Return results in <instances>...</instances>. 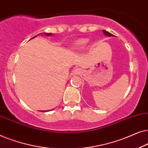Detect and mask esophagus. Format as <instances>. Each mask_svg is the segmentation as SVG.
Masks as SVG:
<instances>
[{
	"mask_svg": "<svg viewBox=\"0 0 148 148\" xmlns=\"http://www.w3.org/2000/svg\"><path fill=\"white\" fill-rule=\"evenodd\" d=\"M73 75H80L82 73V69H79V68H77L73 70Z\"/></svg>",
	"mask_w": 148,
	"mask_h": 148,
	"instance_id": "1",
	"label": "esophagus"
}]
</instances>
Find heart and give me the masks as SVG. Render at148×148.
Masks as SVG:
<instances>
[{"label":"heart","mask_w":148,"mask_h":148,"mask_svg":"<svg viewBox=\"0 0 148 148\" xmlns=\"http://www.w3.org/2000/svg\"><path fill=\"white\" fill-rule=\"evenodd\" d=\"M88 40L86 39H82L79 40L76 42L75 44V47L77 48H79V49H81V48H84L86 46L87 44H88Z\"/></svg>","instance_id":"1"}]
</instances>
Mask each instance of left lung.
<instances>
[{"mask_svg":"<svg viewBox=\"0 0 148 148\" xmlns=\"http://www.w3.org/2000/svg\"><path fill=\"white\" fill-rule=\"evenodd\" d=\"M103 32H104V35H106V36H114V35H112V34H110V32H106V30H103Z\"/></svg>","mask_w":148,"mask_h":148,"instance_id":"1","label":"left lung"}]
</instances>
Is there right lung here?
Here are the masks:
<instances>
[{"mask_svg":"<svg viewBox=\"0 0 148 148\" xmlns=\"http://www.w3.org/2000/svg\"><path fill=\"white\" fill-rule=\"evenodd\" d=\"M38 35H39V34H38ZM45 35H46V36H51L52 35V34H48V33H46V34H45ZM35 37H36V36H34V38H32V39H33V38H34ZM44 112H45L46 110H43ZM47 111H49V110H47Z\"/></svg>","mask_w":148,"mask_h":148,"instance_id":"add662e5","label":"right lung"}]
</instances>
